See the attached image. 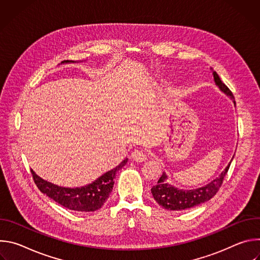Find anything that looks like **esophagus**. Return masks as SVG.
<instances>
[{
    "label": "esophagus",
    "instance_id": "obj_1",
    "mask_svg": "<svg viewBox=\"0 0 260 260\" xmlns=\"http://www.w3.org/2000/svg\"><path fill=\"white\" fill-rule=\"evenodd\" d=\"M132 158L138 162H143L147 159V155L146 153H144L143 151H139V150H136L132 153Z\"/></svg>",
    "mask_w": 260,
    "mask_h": 260
}]
</instances>
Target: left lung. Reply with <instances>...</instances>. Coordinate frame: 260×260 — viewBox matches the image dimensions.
Listing matches in <instances>:
<instances>
[{"label":"left lung","mask_w":260,"mask_h":260,"mask_svg":"<svg viewBox=\"0 0 260 260\" xmlns=\"http://www.w3.org/2000/svg\"><path fill=\"white\" fill-rule=\"evenodd\" d=\"M211 71H212V75L214 77V82L216 86L220 89V91L223 92L225 95L230 96L236 106L235 98L232 91L229 89V87L224 83H222V81L218 76V74L212 68H211ZM233 158L228 165V167L221 172V174L217 178H215L214 180H212L211 182L204 185L202 187L189 189V190L179 189L173 186V185L169 184L168 176L164 172L162 175L159 177L156 185H154V186L151 188V193L159 206L170 211H183V210H187V209L197 207L205 202L210 201L217 193V191L221 186L222 181H223L230 169Z\"/></svg>","instance_id":"obj_1"}]
</instances>
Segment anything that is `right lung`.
<instances>
[{"instance_id": "right-lung-1", "label": "right lung", "mask_w": 260, "mask_h": 260, "mask_svg": "<svg viewBox=\"0 0 260 260\" xmlns=\"http://www.w3.org/2000/svg\"><path fill=\"white\" fill-rule=\"evenodd\" d=\"M74 60H63L60 63H76L82 62ZM85 61V60H84ZM127 162V158L122 160L116 168L108 171L101 177L95 179L92 183L85 185L82 187L67 188L60 187L50 182H47L40 178L32 170V178L40 191L46 194L48 198L61 205L62 207L77 211V212H94L103 207L105 202L108 200L111 191L114 186V179L116 173L121 170Z\"/></svg>"}]
</instances>
